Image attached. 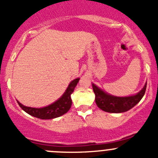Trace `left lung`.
I'll use <instances>...</instances> for the list:
<instances>
[{
	"mask_svg": "<svg viewBox=\"0 0 158 158\" xmlns=\"http://www.w3.org/2000/svg\"><path fill=\"white\" fill-rule=\"evenodd\" d=\"M93 91L95 94V102L99 109L111 113H121L134 107L143 97L147 83L137 94L127 97H117L105 92L103 90L92 84Z\"/></svg>",
	"mask_w": 158,
	"mask_h": 158,
	"instance_id": "1",
	"label": "left lung"
}]
</instances>
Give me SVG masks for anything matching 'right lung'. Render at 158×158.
Instances as JSON below:
<instances>
[{
  "mask_svg": "<svg viewBox=\"0 0 158 158\" xmlns=\"http://www.w3.org/2000/svg\"><path fill=\"white\" fill-rule=\"evenodd\" d=\"M80 78H76L73 81H70V85H68L66 89L65 92L63 95L58 100L54 102L51 105L43 108H31L25 106L21 104L17 100L18 104L21 108L29 115L34 117H36L41 119H51V118H57L67 113L70 110L72 105V100L70 95L74 91L75 87L77 85Z\"/></svg>",
  "mask_w": 158,
  "mask_h": 158,
  "instance_id": "right-lung-1",
  "label": "right lung"
}]
</instances>
